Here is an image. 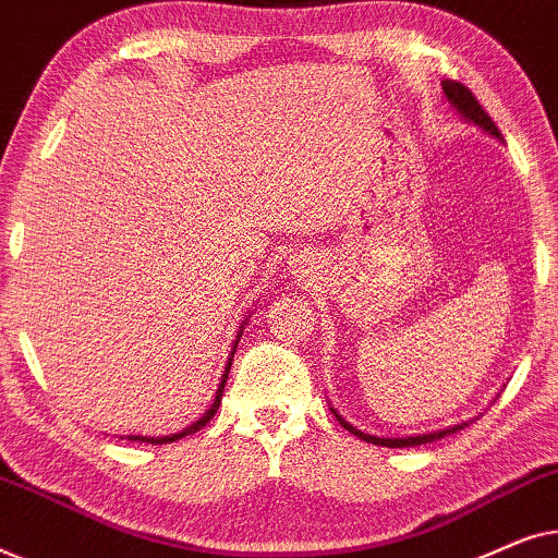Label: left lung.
<instances>
[{"instance_id": "obj_1", "label": "left lung", "mask_w": 558, "mask_h": 558, "mask_svg": "<svg viewBox=\"0 0 558 558\" xmlns=\"http://www.w3.org/2000/svg\"><path fill=\"white\" fill-rule=\"evenodd\" d=\"M441 88H445L447 101L452 104L454 109L460 111L464 119L472 121V124H477L480 129H485V132L493 134L495 140H500V132H498V126H495V121L487 117V111L483 109V106H480V101H477L475 96H472V90L468 86H462V83H457V81H445V83H441ZM332 414L338 416V422L345 426L350 434H355L357 439L368 441V445H380V447H416V445H426V441H437L441 437H447V434H454V432H460L462 426H468V424H457V426H449V429H441V432L418 434V437L388 439V437H371V434H363L361 429H355V426H350L345 418H340V414L335 409H332Z\"/></svg>"}]
</instances>
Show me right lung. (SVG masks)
Segmentation results:
<instances>
[{"instance_id": "add662e5", "label": "right lung", "mask_w": 558, "mask_h": 558, "mask_svg": "<svg viewBox=\"0 0 558 558\" xmlns=\"http://www.w3.org/2000/svg\"><path fill=\"white\" fill-rule=\"evenodd\" d=\"M228 371H231V363H228V368H226V373H223V380H220V388H218V393H216V401H213V407H210L208 411H205V416L197 418L195 424H190L187 429H182V432H178V434H167V437H140V434H132V437H126V439H132V441H149V445H170V441H178V439H182V437H187V434L201 432L203 426L208 424L213 416H216V411H218V407H220V396H223V386H226Z\"/></svg>"}]
</instances>
